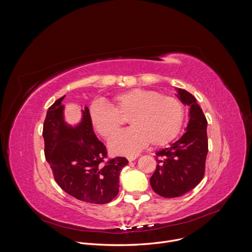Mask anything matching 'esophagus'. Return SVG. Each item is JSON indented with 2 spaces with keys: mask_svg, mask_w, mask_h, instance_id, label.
<instances>
[{
  "mask_svg": "<svg viewBox=\"0 0 252 252\" xmlns=\"http://www.w3.org/2000/svg\"><path fill=\"white\" fill-rule=\"evenodd\" d=\"M135 158H136V156H130V157H127V160H128V161H133Z\"/></svg>",
  "mask_w": 252,
  "mask_h": 252,
  "instance_id": "obj_1",
  "label": "esophagus"
}]
</instances>
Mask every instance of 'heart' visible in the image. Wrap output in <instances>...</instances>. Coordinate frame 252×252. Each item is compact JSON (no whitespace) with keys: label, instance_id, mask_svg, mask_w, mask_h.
Instances as JSON below:
<instances>
[{"label":"heart","instance_id":"b5f03b06","mask_svg":"<svg viewBox=\"0 0 252 252\" xmlns=\"http://www.w3.org/2000/svg\"><path fill=\"white\" fill-rule=\"evenodd\" d=\"M127 119L132 127L122 131L111 142V150L120 155H134L146 146L162 147L170 142L181 130L185 107L172 95L156 91L132 89L116 94L111 106L94 101L90 106L94 129L103 138H112Z\"/></svg>","mask_w":252,"mask_h":252}]
</instances>
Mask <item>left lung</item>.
<instances>
[{"instance_id": "obj_1", "label": "left lung", "mask_w": 252, "mask_h": 252, "mask_svg": "<svg viewBox=\"0 0 252 252\" xmlns=\"http://www.w3.org/2000/svg\"><path fill=\"white\" fill-rule=\"evenodd\" d=\"M178 97L189 105V122L182 137L157 153V168L150 182L155 192L177 197L194 189L204 176L208 152L207 121L195 97L178 89Z\"/></svg>"}]
</instances>
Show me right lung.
Instances as JSON below:
<instances>
[{
  "instance_id": "right-lung-1",
  "label": "right lung",
  "mask_w": 252,
  "mask_h": 252,
  "mask_svg": "<svg viewBox=\"0 0 252 252\" xmlns=\"http://www.w3.org/2000/svg\"><path fill=\"white\" fill-rule=\"evenodd\" d=\"M64 96L49 107L43 127L45 157L55 181L79 200L94 204L110 202L119 193L120 173L128 161L121 157L105 160L106 149L94 132L87 106L79 126L65 124L62 104Z\"/></svg>"
}]
</instances>
